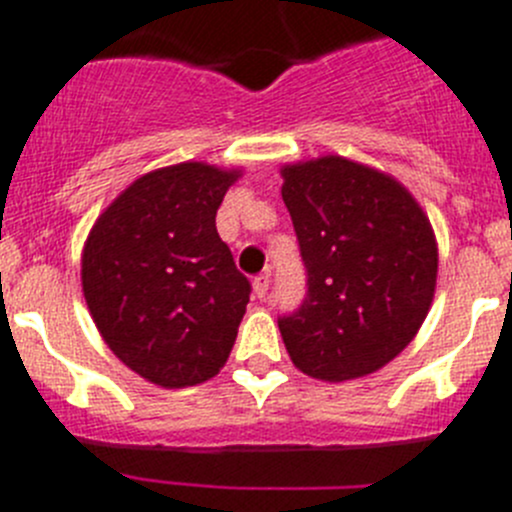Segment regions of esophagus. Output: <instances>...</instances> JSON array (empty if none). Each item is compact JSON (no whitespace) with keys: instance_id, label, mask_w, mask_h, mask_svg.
Wrapping results in <instances>:
<instances>
[{"instance_id":"1","label":"esophagus","mask_w":512,"mask_h":512,"mask_svg":"<svg viewBox=\"0 0 512 512\" xmlns=\"http://www.w3.org/2000/svg\"><path fill=\"white\" fill-rule=\"evenodd\" d=\"M269 284H271L269 271H266V274H259L256 279H253V294L259 296V299H266V296H269Z\"/></svg>"}]
</instances>
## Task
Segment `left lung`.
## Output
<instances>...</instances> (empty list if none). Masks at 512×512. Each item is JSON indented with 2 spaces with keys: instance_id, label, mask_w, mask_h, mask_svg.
<instances>
[{
  "instance_id": "obj_1",
  "label": "left lung",
  "mask_w": 512,
  "mask_h": 512,
  "mask_svg": "<svg viewBox=\"0 0 512 512\" xmlns=\"http://www.w3.org/2000/svg\"><path fill=\"white\" fill-rule=\"evenodd\" d=\"M306 266V299L279 329L296 369L367 377L420 332L437 286L432 223L397 178L342 155L281 168Z\"/></svg>"
}]
</instances>
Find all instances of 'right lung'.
<instances>
[{
  "instance_id": "right-lung-1",
  "label": "right lung",
  "mask_w": 512,
  "mask_h": 512,
  "mask_svg": "<svg viewBox=\"0 0 512 512\" xmlns=\"http://www.w3.org/2000/svg\"><path fill=\"white\" fill-rule=\"evenodd\" d=\"M238 168L188 160L150 170L115 198L82 248V294L115 357L165 389L216 377L251 284L216 231Z\"/></svg>"
}]
</instances>
